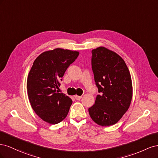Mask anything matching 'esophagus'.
<instances>
[{
  "mask_svg": "<svg viewBox=\"0 0 158 158\" xmlns=\"http://www.w3.org/2000/svg\"><path fill=\"white\" fill-rule=\"evenodd\" d=\"M74 97H75V99L77 100H80L81 98H82V96H80V95H74Z\"/></svg>",
  "mask_w": 158,
  "mask_h": 158,
  "instance_id": "esophagus-1",
  "label": "esophagus"
}]
</instances>
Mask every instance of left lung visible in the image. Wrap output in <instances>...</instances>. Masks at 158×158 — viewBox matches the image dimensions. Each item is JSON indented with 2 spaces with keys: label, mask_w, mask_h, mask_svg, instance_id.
I'll use <instances>...</instances> for the list:
<instances>
[{
  "label": "left lung",
  "mask_w": 158,
  "mask_h": 158,
  "mask_svg": "<svg viewBox=\"0 0 158 158\" xmlns=\"http://www.w3.org/2000/svg\"><path fill=\"white\" fill-rule=\"evenodd\" d=\"M92 66L100 95L88 109L92 120L108 127L116 124L128 109L132 98L130 72L122 57L104 47L92 51Z\"/></svg>",
  "instance_id": "obj_1"
}]
</instances>
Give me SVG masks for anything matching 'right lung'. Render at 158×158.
<instances>
[{
    "label": "right lung",
    "mask_w": 158,
    "mask_h": 158,
    "mask_svg": "<svg viewBox=\"0 0 158 158\" xmlns=\"http://www.w3.org/2000/svg\"><path fill=\"white\" fill-rule=\"evenodd\" d=\"M78 55V51L56 48L42 52L33 62L27 76V95L33 111L46 123L55 125L67 116L73 101L56 89Z\"/></svg>",
    "instance_id": "add662e5"
}]
</instances>
